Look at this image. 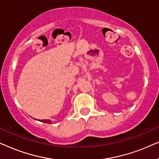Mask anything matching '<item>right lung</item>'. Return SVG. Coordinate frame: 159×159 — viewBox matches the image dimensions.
Returning <instances> with one entry per match:
<instances>
[{
  "mask_svg": "<svg viewBox=\"0 0 159 159\" xmlns=\"http://www.w3.org/2000/svg\"><path fill=\"white\" fill-rule=\"evenodd\" d=\"M41 121H43V122H45V123H47V124L51 123V121H50L49 119H43Z\"/></svg>",
  "mask_w": 159,
  "mask_h": 159,
  "instance_id": "right-lung-1",
  "label": "right lung"
}]
</instances>
